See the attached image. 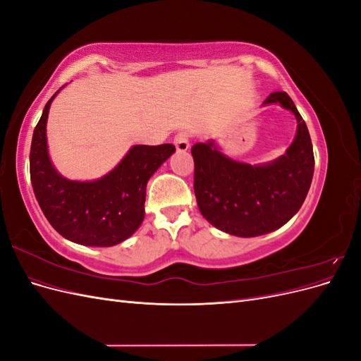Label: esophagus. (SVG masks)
I'll return each instance as SVG.
<instances>
[{
  "mask_svg": "<svg viewBox=\"0 0 361 361\" xmlns=\"http://www.w3.org/2000/svg\"><path fill=\"white\" fill-rule=\"evenodd\" d=\"M173 143H174V146H176V149L180 150V152L188 150V147H190V135L187 133H179V134L174 135Z\"/></svg>",
  "mask_w": 361,
  "mask_h": 361,
  "instance_id": "esophagus-1",
  "label": "esophagus"
}]
</instances>
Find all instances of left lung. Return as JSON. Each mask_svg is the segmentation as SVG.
<instances>
[{
    "label": "left lung",
    "instance_id": "left-lung-1",
    "mask_svg": "<svg viewBox=\"0 0 361 361\" xmlns=\"http://www.w3.org/2000/svg\"><path fill=\"white\" fill-rule=\"evenodd\" d=\"M264 104H280L297 117V135L286 155L250 166L224 157L212 141L191 147L199 209L212 226L235 236H259L286 224L304 203L313 178L309 129L289 94L274 92Z\"/></svg>",
    "mask_w": 361,
    "mask_h": 361
}]
</instances>
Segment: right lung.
Here are the masks:
<instances>
[{"mask_svg": "<svg viewBox=\"0 0 361 361\" xmlns=\"http://www.w3.org/2000/svg\"><path fill=\"white\" fill-rule=\"evenodd\" d=\"M56 94L47 102L32 133V191L47 220L61 236L81 245H116L143 223L147 180L176 149L173 145H138L99 180L64 179L52 167L47 147V118Z\"/></svg>", "mask_w": 361, "mask_h": 361, "instance_id": "add662e5", "label": "right lung"}]
</instances>
